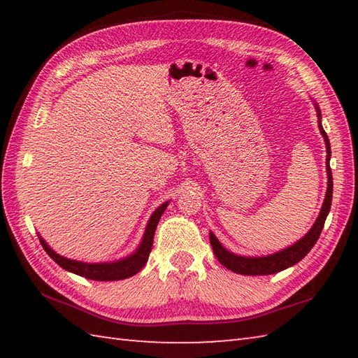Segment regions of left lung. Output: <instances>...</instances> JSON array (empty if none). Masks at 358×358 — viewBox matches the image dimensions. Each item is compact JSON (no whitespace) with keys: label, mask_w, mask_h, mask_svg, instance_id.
<instances>
[{"label":"left lung","mask_w":358,"mask_h":358,"mask_svg":"<svg viewBox=\"0 0 358 358\" xmlns=\"http://www.w3.org/2000/svg\"><path fill=\"white\" fill-rule=\"evenodd\" d=\"M318 112V127H320V132L324 138L326 143V152H328V157H326V162H328V166H326V171H328V191H326L324 196V203L323 208L320 210V215H318L315 224L310 227V231L303 237L300 241H296L294 246L287 248L285 250H280V252L268 255V257H240L235 255L229 250H226L220 241L215 238V235L210 232V246L214 249V254L218 258V262L222 263L224 268L235 273H241V275H269V273H275L283 269L291 268L295 263H299L301 258H305L310 249L314 248L317 243L318 237L323 231V226L326 222V217L329 214L331 209V203H332V172H331V166H329V158H331V144L329 138L326 135L324 129L320 123V109L317 108Z\"/></svg>","instance_id":"obj_1"}]
</instances>
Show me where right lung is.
<instances>
[{
	"label": "right lung",
	"mask_w": 358,
	"mask_h": 358,
	"mask_svg": "<svg viewBox=\"0 0 358 358\" xmlns=\"http://www.w3.org/2000/svg\"><path fill=\"white\" fill-rule=\"evenodd\" d=\"M167 208V203L162 204L154 214H152L146 232H144V237L140 248L136 249V252L131 257L124 258V260H120L115 263H81L69 260V258H64L53 252V250L45 245V241L40 237L41 246L44 248L45 252L49 254L53 262L58 263L63 269L77 273L80 277H86L89 280H96V281H115V280H124L135 275L136 272L143 269V266L148 263V258L152 249V243H154V234L157 229V224L162 218L164 209Z\"/></svg>",
	"instance_id": "obj_1"
}]
</instances>
